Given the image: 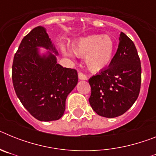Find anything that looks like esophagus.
Returning <instances> with one entry per match:
<instances>
[{
    "instance_id": "1",
    "label": "esophagus",
    "mask_w": 156,
    "mask_h": 156,
    "mask_svg": "<svg viewBox=\"0 0 156 156\" xmlns=\"http://www.w3.org/2000/svg\"><path fill=\"white\" fill-rule=\"evenodd\" d=\"M78 76H79V79L80 80H85L87 79V76L85 75L84 73H83L81 72H80L79 73H78Z\"/></svg>"
}]
</instances>
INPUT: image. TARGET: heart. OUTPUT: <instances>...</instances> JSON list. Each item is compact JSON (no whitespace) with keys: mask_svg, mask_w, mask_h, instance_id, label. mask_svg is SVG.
<instances>
[{"mask_svg":"<svg viewBox=\"0 0 156 156\" xmlns=\"http://www.w3.org/2000/svg\"><path fill=\"white\" fill-rule=\"evenodd\" d=\"M115 44L108 35H91L77 40L72 45V50L76 55L84 57L87 68L97 73L105 69L112 62ZM64 55L73 57L71 52L62 48Z\"/></svg>","mask_w":156,"mask_h":156,"instance_id":"1","label":"heart"}]
</instances>
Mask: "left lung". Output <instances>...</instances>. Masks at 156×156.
I'll list each match as a JSON object with an SVG mask.
<instances>
[{
    "instance_id": "1",
    "label": "left lung",
    "mask_w": 156,
    "mask_h": 156,
    "mask_svg": "<svg viewBox=\"0 0 156 156\" xmlns=\"http://www.w3.org/2000/svg\"><path fill=\"white\" fill-rule=\"evenodd\" d=\"M91 108L101 116L125 113L138 98L141 83L140 58L133 41L121 32L118 49L108 68L90 77Z\"/></svg>"
}]
</instances>
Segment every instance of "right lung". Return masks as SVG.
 <instances>
[{
  "label": "right lung",
  "instance_id": "1",
  "mask_svg": "<svg viewBox=\"0 0 156 156\" xmlns=\"http://www.w3.org/2000/svg\"><path fill=\"white\" fill-rule=\"evenodd\" d=\"M38 47L58 55L42 27L33 29L22 41L14 56L12 83L17 97L34 118L58 120L64 114L66 100L78 82L74 69L63 68L56 56L48 52L41 56Z\"/></svg>",
  "mask_w": 156,
  "mask_h": 156
}]
</instances>
